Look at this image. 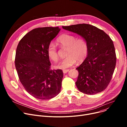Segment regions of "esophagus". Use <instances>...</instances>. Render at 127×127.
I'll list each match as a JSON object with an SVG mask.
<instances>
[{
	"instance_id": "34e87169",
	"label": "esophagus",
	"mask_w": 127,
	"mask_h": 127,
	"mask_svg": "<svg viewBox=\"0 0 127 127\" xmlns=\"http://www.w3.org/2000/svg\"><path fill=\"white\" fill-rule=\"evenodd\" d=\"M68 71H69V69H64L63 70V72L64 74H66Z\"/></svg>"
}]
</instances>
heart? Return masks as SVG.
Here are the masks:
<instances>
[{
	"mask_svg": "<svg viewBox=\"0 0 127 127\" xmlns=\"http://www.w3.org/2000/svg\"><path fill=\"white\" fill-rule=\"evenodd\" d=\"M57 43L62 47H67L65 59L57 66L59 68L65 69L74 65L76 61L81 63L84 61L88 55V46L85 40L81 37L72 34H63L57 39ZM47 55L50 59L54 62L59 60V55L56 46L52 43L49 44L47 49Z\"/></svg>",
	"mask_w": 127,
	"mask_h": 127,
	"instance_id": "heart-1",
	"label": "heart"
}]
</instances>
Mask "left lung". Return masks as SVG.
Listing matches in <instances>:
<instances>
[{
	"instance_id": "obj_1",
	"label": "left lung",
	"mask_w": 127,
	"mask_h": 127,
	"mask_svg": "<svg viewBox=\"0 0 127 127\" xmlns=\"http://www.w3.org/2000/svg\"><path fill=\"white\" fill-rule=\"evenodd\" d=\"M62 28L81 36L88 44L87 57L76 68L79 72L76 82L78 89L88 95L103 91L111 81L116 66V56L112 40L103 30L89 24Z\"/></svg>"
}]
</instances>
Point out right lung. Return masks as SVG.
Masks as SVG:
<instances>
[{
	"label": "right lung",
	"instance_id": "add662e5",
	"mask_svg": "<svg viewBox=\"0 0 127 127\" xmlns=\"http://www.w3.org/2000/svg\"><path fill=\"white\" fill-rule=\"evenodd\" d=\"M60 30L58 27L33 29L17 47L15 65L19 80L29 94L38 99L52 98L61 91L63 71L50 69L47 52Z\"/></svg>",
	"mask_w": 127,
	"mask_h": 127
}]
</instances>
